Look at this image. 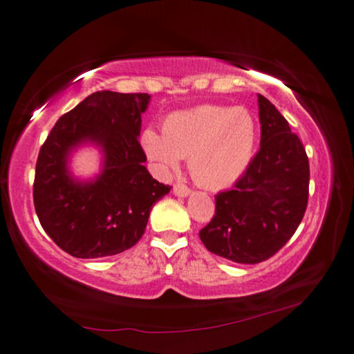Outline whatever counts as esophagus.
<instances>
[{"label":"esophagus","instance_id":"obj_1","mask_svg":"<svg viewBox=\"0 0 354 354\" xmlns=\"http://www.w3.org/2000/svg\"><path fill=\"white\" fill-rule=\"evenodd\" d=\"M172 191H174V194L178 196V198H187V196H189V193H191V189L187 187V185H183V183H176V185H174Z\"/></svg>","mask_w":354,"mask_h":354}]
</instances>
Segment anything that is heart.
Listing matches in <instances>:
<instances>
[{"label": "heart", "instance_id": "b5f03b06", "mask_svg": "<svg viewBox=\"0 0 354 354\" xmlns=\"http://www.w3.org/2000/svg\"><path fill=\"white\" fill-rule=\"evenodd\" d=\"M141 135V146L156 171H176L188 158L191 177L201 187L227 188L251 163L257 129L245 108L201 105L171 113L161 127Z\"/></svg>", "mask_w": 354, "mask_h": 354}]
</instances>
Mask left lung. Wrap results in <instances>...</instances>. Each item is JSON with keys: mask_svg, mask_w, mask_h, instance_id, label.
I'll return each mask as SVG.
<instances>
[{"mask_svg": "<svg viewBox=\"0 0 354 354\" xmlns=\"http://www.w3.org/2000/svg\"><path fill=\"white\" fill-rule=\"evenodd\" d=\"M260 150L235 187L215 196L199 232L208 251L236 263H260L292 239L309 199V160L299 138L268 98L257 95Z\"/></svg>", "mask_w": 354, "mask_h": 354, "instance_id": "8db88e82", "label": "left lung"}]
</instances>
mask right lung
<instances>
[{"label":"right lung","instance_id":"obj_1","mask_svg":"<svg viewBox=\"0 0 354 354\" xmlns=\"http://www.w3.org/2000/svg\"><path fill=\"white\" fill-rule=\"evenodd\" d=\"M149 102V94L94 92L61 115L40 147L34 207L50 239L73 257L100 259L135 246L153 204L171 191L149 174L138 141ZM86 143L101 149L102 171L80 181L68 160Z\"/></svg>","mask_w":354,"mask_h":354}]
</instances>
